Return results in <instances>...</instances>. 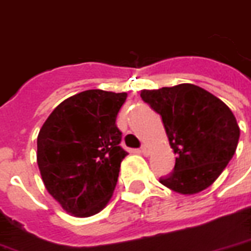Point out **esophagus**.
Listing matches in <instances>:
<instances>
[{"mask_svg": "<svg viewBox=\"0 0 251 251\" xmlns=\"http://www.w3.org/2000/svg\"><path fill=\"white\" fill-rule=\"evenodd\" d=\"M141 153L144 154V155H149V153H150V148H149V146H148V145H146V144L142 145V146H141Z\"/></svg>", "mask_w": 251, "mask_h": 251, "instance_id": "obj_1", "label": "esophagus"}]
</instances>
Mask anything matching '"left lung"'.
<instances>
[{
	"mask_svg": "<svg viewBox=\"0 0 251 251\" xmlns=\"http://www.w3.org/2000/svg\"><path fill=\"white\" fill-rule=\"evenodd\" d=\"M141 98L162 117L176 158L163 186L183 196L205 190L220 177L235 153L239 126L220 98L193 83L141 90Z\"/></svg>",
	"mask_w": 251,
	"mask_h": 251,
	"instance_id": "8db88e82",
	"label": "left lung"
}]
</instances>
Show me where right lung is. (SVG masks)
<instances>
[{"mask_svg":"<svg viewBox=\"0 0 251 251\" xmlns=\"http://www.w3.org/2000/svg\"><path fill=\"white\" fill-rule=\"evenodd\" d=\"M127 93L85 90L50 113L37 137V163L50 196L85 218L110 201L126 151L116 118Z\"/></svg>","mask_w":251,"mask_h":251,"instance_id":"right-lung-1","label":"right lung"}]
</instances>
